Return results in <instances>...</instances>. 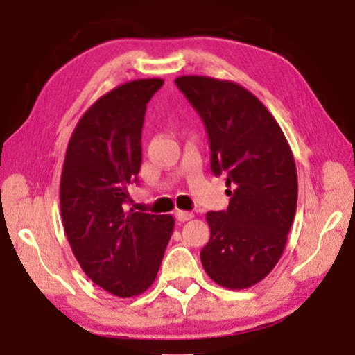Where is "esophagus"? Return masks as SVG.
<instances>
[{
    "label": "esophagus",
    "instance_id": "esophagus-1",
    "mask_svg": "<svg viewBox=\"0 0 355 355\" xmlns=\"http://www.w3.org/2000/svg\"><path fill=\"white\" fill-rule=\"evenodd\" d=\"M175 216H177V220H178V221H188V220L194 218V214H193V211L177 210V211H175Z\"/></svg>",
    "mask_w": 355,
    "mask_h": 355
}]
</instances>
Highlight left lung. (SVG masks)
<instances>
[{"instance_id": "left-lung-1", "label": "left lung", "mask_w": 355, "mask_h": 355, "mask_svg": "<svg viewBox=\"0 0 355 355\" xmlns=\"http://www.w3.org/2000/svg\"><path fill=\"white\" fill-rule=\"evenodd\" d=\"M175 84L202 118L211 172L226 175L230 205L205 215L210 239L200 250L209 277L242 290L268 276L292 228L298 177L293 153L268 108L241 84L178 76Z\"/></svg>"}]
</instances>
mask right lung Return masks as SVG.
<instances>
[{
	"mask_svg": "<svg viewBox=\"0 0 355 355\" xmlns=\"http://www.w3.org/2000/svg\"><path fill=\"white\" fill-rule=\"evenodd\" d=\"M161 78L135 79L102 95L68 141L60 211L73 255L86 276L119 298L146 292L175 226L172 215L127 210V187L141 164L146 103Z\"/></svg>",
	"mask_w": 355,
	"mask_h": 355,
	"instance_id": "right-lung-1",
	"label": "right lung"
}]
</instances>
